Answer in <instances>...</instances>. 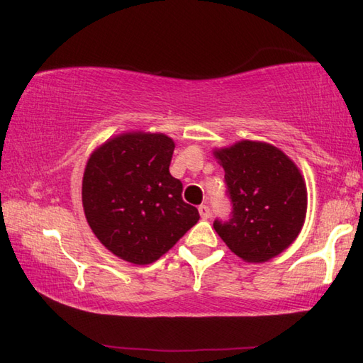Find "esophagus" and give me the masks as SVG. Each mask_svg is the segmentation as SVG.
<instances>
[{
  "label": "esophagus",
  "instance_id": "34e87169",
  "mask_svg": "<svg viewBox=\"0 0 363 363\" xmlns=\"http://www.w3.org/2000/svg\"><path fill=\"white\" fill-rule=\"evenodd\" d=\"M199 213H200V216H201V219H209V216H211V209H209V206L208 204H201V206L199 208Z\"/></svg>",
  "mask_w": 363,
  "mask_h": 363
}]
</instances>
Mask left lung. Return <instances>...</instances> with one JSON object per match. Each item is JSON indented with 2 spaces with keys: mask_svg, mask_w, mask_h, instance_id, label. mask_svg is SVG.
Here are the masks:
<instances>
[{
  "mask_svg": "<svg viewBox=\"0 0 363 363\" xmlns=\"http://www.w3.org/2000/svg\"><path fill=\"white\" fill-rule=\"evenodd\" d=\"M214 157L232 201L230 219L214 220L217 235L245 262L279 255L305 223L308 195L300 169L282 150L259 141L216 149Z\"/></svg>",
  "mask_w": 363,
  "mask_h": 363,
  "instance_id": "obj_1",
  "label": "left lung"
}]
</instances>
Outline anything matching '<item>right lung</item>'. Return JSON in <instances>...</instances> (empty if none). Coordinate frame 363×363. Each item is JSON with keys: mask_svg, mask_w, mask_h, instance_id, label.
<instances>
[{"mask_svg": "<svg viewBox=\"0 0 363 363\" xmlns=\"http://www.w3.org/2000/svg\"><path fill=\"white\" fill-rule=\"evenodd\" d=\"M174 141L163 133L118 135L90 155L82 179L87 222L101 245L135 265L159 260L200 219L169 174Z\"/></svg>", "mask_w": 363, "mask_h": 363, "instance_id": "right-lung-1", "label": "right lung"}]
</instances>
